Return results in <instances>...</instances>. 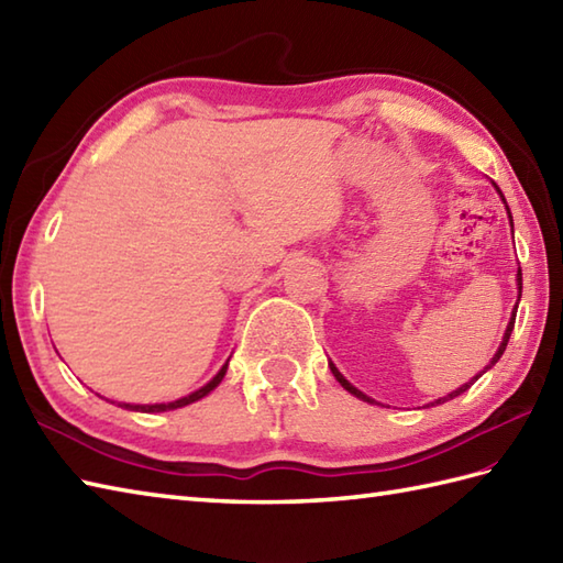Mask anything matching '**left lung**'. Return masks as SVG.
<instances>
[{
    "mask_svg": "<svg viewBox=\"0 0 563 563\" xmlns=\"http://www.w3.org/2000/svg\"><path fill=\"white\" fill-rule=\"evenodd\" d=\"M498 194H500V190H498ZM500 198H504V196H500ZM504 202H506V198H504ZM506 210H508V218H510V208L506 206ZM510 224H512V218H510ZM518 292L522 295V271H518ZM516 309H518V305H516ZM512 327H516V312H512V317H510V321H508V329H506V336H504V341H500V345H498V351H496V355L492 357V363H488L486 365V369L488 367H494L498 361H500V355H504V351H506V345H508V339H510V333H512ZM329 367H331V373H333V377H336L339 382H341V387L345 389V391H351L353 394V397H357V399H363V401H373V399H369V397H365V394L361 391V389H355L353 385H351V382L349 379H345L341 373H339V369L336 367H333V363H329ZM486 369H484V373H486ZM476 379H479V375H476L472 382H466V385H462L460 389H454V391H450L448 394V397H440L438 401H433V404H430V406H435V404H445V401H450V399H454V397H460V394L462 391H466V389H470L472 385H474V382Z\"/></svg>",
    "mask_w": 563,
    "mask_h": 563,
    "instance_id": "8db88e82",
    "label": "left lung"
}]
</instances>
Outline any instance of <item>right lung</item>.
<instances>
[{
	"label": "right lung",
	"mask_w": 563,
	"mask_h": 563,
	"mask_svg": "<svg viewBox=\"0 0 563 563\" xmlns=\"http://www.w3.org/2000/svg\"><path fill=\"white\" fill-rule=\"evenodd\" d=\"M227 363H230V361H227ZM227 363L220 367V373L214 375L206 387L196 389L194 394H188V397H184V399H176V401H169V404H121V406H123V409H130V411H145V413H159V411L181 409V406H188V404H194V401H198V399H202V397H208V394L220 385L224 373H227Z\"/></svg>",
	"instance_id": "1"
}]
</instances>
